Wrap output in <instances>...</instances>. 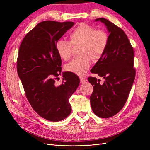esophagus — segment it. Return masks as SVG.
I'll list each match as a JSON object with an SVG mask.
<instances>
[{"label": "esophagus", "instance_id": "esophagus-1", "mask_svg": "<svg viewBox=\"0 0 150 150\" xmlns=\"http://www.w3.org/2000/svg\"><path fill=\"white\" fill-rule=\"evenodd\" d=\"M80 83H84V82H86V81H87V80L86 79V78H82V77H80Z\"/></svg>", "mask_w": 150, "mask_h": 150}]
</instances>
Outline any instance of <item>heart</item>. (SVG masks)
Listing matches in <instances>:
<instances>
[{"instance_id":"obj_1","label":"heart","mask_w":150,"mask_h":150,"mask_svg":"<svg viewBox=\"0 0 150 150\" xmlns=\"http://www.w3.org/2000/svg\"><path fill=\"white\" fill-rule=\"evenodd\" d=\"M70 41L60 39L56 43L59 57L68 61L72 57L73 45H81V57L74 58L66 66V70L78 75H83L90 67L91 58L97 60L104 54L109 42L105 31L97 30L88 23H81L69 33Z\"/></svg>"}]
</instances>
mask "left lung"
<instances>
[{"instance_id":"1","label":"left lung","mask_w":150,"mask_h":150,"mask_svg":"<svg viewBox=\"0 0 150 150\" xmlns=\"http://www.w3.org/2000/svg\"><path fill=\"white\" fill-rule=\"evenodd\" d=\"M104 23L110 33L107 49L91 72L105 80L100 84L96 77H89L93 86L90 101L93 112L101 118L111 117L126 103L135 79L134 53L127 35L120 27L105 18Z\"/></svg>"}]
</instances>
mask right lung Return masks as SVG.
Returning a JSON list of instances; mask_svg holds the SVG:
<instances>
[{
    "instance_id": "1",
    "label": "right lung",
    "mask_w": 150,
    "mask_h": 150,
    "mask_svg": "<svg viewBox=\"0 0 150 150\" xmlns=\"http://www.w3.org/2000/svg\"><path fill=\"white\" fill-rule=\"evenodd\" d=\"M73 22L45 21L25 35L21 44L17 71L26 97L34 111L51 122L61 121L72 111L69 98L80 84L75 74H62V83L55 84L61 72V58L56 43L74 25Z\"/></svg>"
}]
</instances>
